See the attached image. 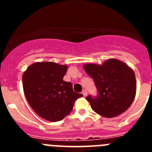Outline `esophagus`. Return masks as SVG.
I'll return each mask as SVG.
<instances>
[{
    "label": "esophagus",
    "mask_w": 152,
    "mask_h": 152,
    "mask_svg": "<svg viewBox=\"0 0 152 152\" xmlns=\"http://www.w3.org/2000/svg\"><path fill=\"white\" fill-rule=\"evenodd\" d=\"M82 94L84 96H87V95H88V92H87L86 90H84V91H82Z\"/></svg>",
    "instance_id": "34e87169"
}]
</instances>
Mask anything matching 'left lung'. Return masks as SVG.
I'll list each match as a JSON object with an SVG mask.
<instances>
[{"label": "left lung", "instance_id": "8db88e82", "mask_svg": "<svg viewBox=\"0 0 152 152\" xmlns=\"http://www.w3.org/2000/svg\"><path fill=\"white\" fill-rule=\"evenodd\" d=\"M84 68L94 79L98 91L97 96L86 97L93 110L102 116L112 118L128 110L136 93L133 70L114 58L103 64H86Z\"/></svg>", "mask_w": 152, "mask_h": 152}]
</instances>
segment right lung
<instances>
[{
  "label": "right lung",
  "mask_w": 152,
  "mask_h": 152,
  "mask_svg": "<svg viewBox=\"0 0 152 152\" xmlns=\"http://www.w3.org/2000/svg\"><path fill=\"white\" fill-rule=\"evenodd\" d=\"M68 69L52 61L31 64L23 75L24 94L33 110L50 122L60 121L72 112L75 100L83 96L63 80Z\"/></svg>",
  "instance_id": "right-lung-1"
}]
</instances>
